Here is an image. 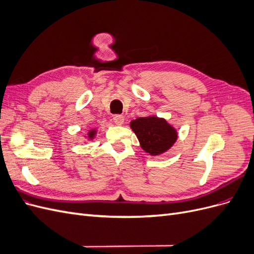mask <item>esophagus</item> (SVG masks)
I'll return each mask as SVG.
<instances>
[{"instance_id":"obj_1","label":"esophagus","mask_w":254,"mask_h":254,"mask_svg":"<svg viewBox=\"0 0 254 254\" xmlns=\"http://www.w3.org/2000/svg\"><path fill=\"white\" fill-rule=\"evenodd\" d=\"M113 121L117 125H123V124H124V117H123V115H121V114H117V115H114V117H113Z\"/></svg>"}]
</instances>
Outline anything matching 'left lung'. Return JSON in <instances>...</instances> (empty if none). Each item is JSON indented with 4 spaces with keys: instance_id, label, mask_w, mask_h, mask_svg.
Listing matches in <instances>:
<instances>
[{
    "instance_id": "left-lung-1",
    "label": "left lung",
    "mask_w": 254,
    "mask_h": 254,
    "mask_svg": "<svg viewBox=\"0 0 254 254\" xmlns=\"http://www.w3.org/2000/svg\"><path fill=\"white\" fill-rule=\"evenodd\" d=\"M130 127L139 139L141 147L152 156L170 149L177 140L176 130L165 120L157 117L137 118L130 123Z\"/></svg>"
}]
</instances>
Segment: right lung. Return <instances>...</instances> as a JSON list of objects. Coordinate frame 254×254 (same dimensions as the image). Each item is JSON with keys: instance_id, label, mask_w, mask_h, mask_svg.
<instances>
[{"instance_id": "obj_1", "label": "right lung", "mask_w": 254, "mask_h": 254, "mask_svg": "<svg viewBox=\"0 0 254 254\" xmlns=\"http://www.w3.org/2000/svg\"><path fill=\"white\" fill-rule=\"evenodd\" d=\"M95 134V130H91V131L89 132V137H93Z\"/></svg>"}]
</instances>
